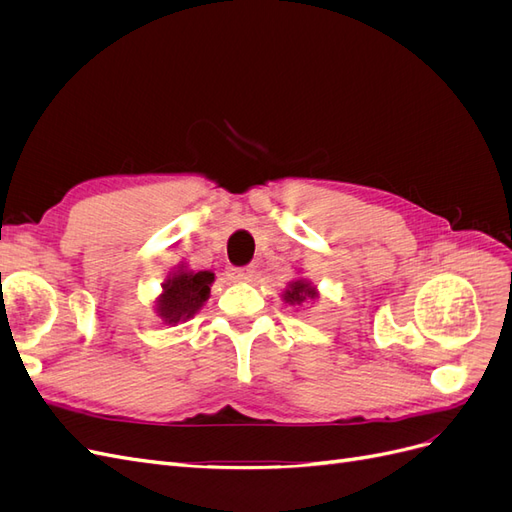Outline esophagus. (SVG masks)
Segmentation results:
<instances>
[{
	"mask_svg": "<svg viewBox=\"0 0 512 512\" xmlns=\"http://www.w3.org/2000/svg\"><path fill=\"white\" fill-rule=\"evenodd\" d=\"M230 280L235 282H252L254 277V269L252 267H237V269H230Z\"/></svg>",
	"mask_w": 512,
	"mask_h": 512,
	"instance_id": "obj_1",
	"label": "esophagus"
}]
</instances>
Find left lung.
Masks as SVG:
<instances>
[{
  "label": "left lung",
  "mask_w": 512,
  "mask_h": 512,
  "mask_svg": "<svg viewBox=\"0 0 512 512\" xmlns=\"http://www.w3.org/2000/svg\"><path fill=\"white\" fill-rule=\"evenodd\" d=\"M282 297H284V301L288 305H301V303H305L309 299H316L318 292L307 280H297V282H290L288 284V288H286V292L282 294Z\"/></svg>",
  "instance_id": "1"
}]
</instances>
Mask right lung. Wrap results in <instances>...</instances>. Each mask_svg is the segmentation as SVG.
Here are the masks:
<instances>
[{"instance_id":"1","label":"right lung","mask_w":512,"mask_h":512,"mask_svg":"<svg viewBox=\"0 0 512 512\" xmlns=\"http://www.w3.org/2000/svg\"><path fill=\"white\" fill-rule=\"evenodd\" d=\"M215 275L211 271H183L179 269L162 284V294L156 301V312L166 324H175L192 318L205 305Z\"/></svg>"}]
</instances>
